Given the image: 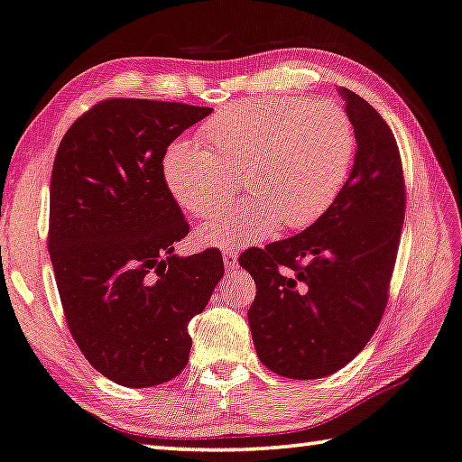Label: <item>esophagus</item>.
<instances>
[{"mask_svg": "<svg viewBox=\"0 0 462 462\" xmlns=\"http://www.w3.org/2000/svg\"><path fill=\"white\" fill-rule=\"evenodd\" d=\"M222 257H224V265H226V270L232 272L234 267H236L238 251H236V249H224V251H222Z\"/></svg>", "mask_w": 462, "mask_h": 462, "instance_id": "34e87169", "label": "esophagus"}]
</instances>
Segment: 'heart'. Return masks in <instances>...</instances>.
Instances as JSON below:
<instances>
[{
  "label": "heart",
  "instance_id": "heart-1",
  "mask_svg": "<svg viewBox=\"0 0 462 462\" xmlns=\"http://www.w3.org/2000/svg\"><path fill=\"white\" fill-rule=\"evenodd\" d=\"M201 144L174 141L162 155V180L178 208L211 217L238 178L249 190L236 208L201 226L203 246H238L282 224L302 230L332 208L353 168L356 134L346 109L329 99L273 97L234 103L203 124Z\"/></svg>",
  "mask_w": 462,
  "mask_h": 462
}]
</instances>
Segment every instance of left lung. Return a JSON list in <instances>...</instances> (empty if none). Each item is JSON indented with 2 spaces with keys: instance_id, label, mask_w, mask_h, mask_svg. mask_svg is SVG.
Listing matches in <instances>:
<instances>
[{
  "instance_id": "obj_1",
  "label": "left lung",
  "mask_w": 462,
  "mask_h": 462,
  "mask_svg": "<svg viewBox=\"0 0 462 462\" xmlns=\"http://www.w3.org/2000/svg\"><path fill=\"white\" fill-rule=\"evenodd\" d=\"M356 153L342 192L318 222L238 263L257 294L249 326L261 363L291 380H318L348 365L380 326L404 222V178L388 124L340 88Z\"/></svg>"
}]
</instances>
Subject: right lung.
Masks as SVG:
<instances>
[{"label":"right lung","instance_id":"right-lung-1","mask_svg":"<svg viewBox=\"0 0 462 462\" xmlns=\"http://www.w3.org/2000/svg\"><path fill=\"white\" fill-rule=\"evenodd\" d=\"M211 107L106 99L68 128L55 153L50 236L55 282L87 361L126 388L187 367L189 321L224 275L217 249L174 254L189 234L162 180V155Z\"/></svg>","mask_w":462,"mask_h":462}]
</instances>
